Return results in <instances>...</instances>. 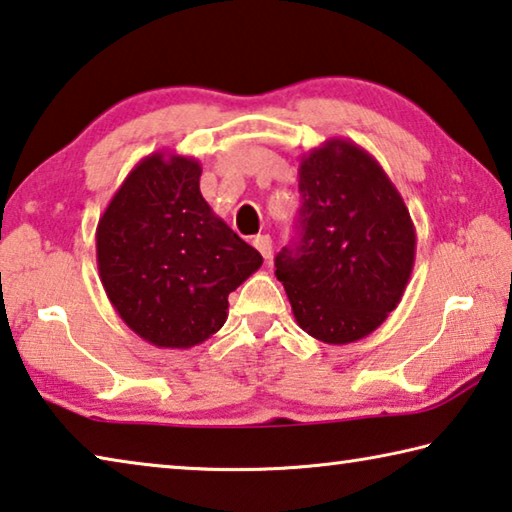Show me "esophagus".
<instances>
[{
  "label": "esophagus",
  "instance_id": "34e87169",
  "mask_svg": "<svg viewBox=\"0 0 512 512\" xmlns=\"http://www.w3.org/2000/svg\"><path fill=\"white\" fill-rule=\"evenodd\" d=\"M253 246L259 250V253H262L264 259H271V255H273V239L271 237H268V235H257L253 239Z\"/></svg>",
  "mask_w": 512,
  "mask_h": 512
}]
</instances>
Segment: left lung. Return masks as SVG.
Segmentation results:
<instances>
[{
	"instance_id": "8db88e82",
	"label": "left lung",
	"mask_w": 512,
	"mask_h": 512,
	"mask_svg": "<svg viewBox=\"0 0 512 512\" xmlns=\"http://www.w3.org/2000/svg\"><path fill=\"white\" fill-rule=\"evenodd\" d=\"M298 239L275 257L296 323L329 345L354 343L400 305L415 228L381 164L332 137L302 155Z\"/></svg>"
}]
</instances>
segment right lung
Masks as SVG:
<instances>
[{"label":"right lung","instance_id":"right-lung-1","mask_svg":"<svg viewBox=\"0 0 512 512\" xmlns=\"http://www.w3.org/2000/svg\"><path fill=\"white\" fill-rule=\"evenodd\" d=\"M201 164L158 151L135 164L97 225V266L119 318L155 348L185 350L228 318L262 255L212 212Z\"/></svg>","mask_w":512,"mask_h":512}]
</instances>
